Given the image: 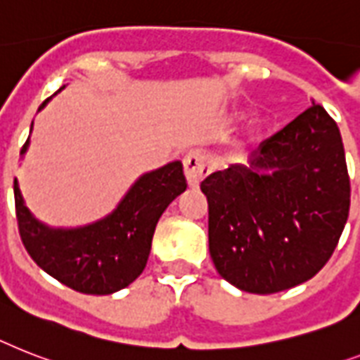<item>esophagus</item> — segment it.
I'll use <instances>...</instances> for the list:
<instances>
[{
  "label": "esophagus",
  "instance_id": "obj_1",
  "mask_svg": "<svg viewBox=\"0 0 360 360\" xmlns=\"http://www.w3.org/2000/svg\"><path fill=\"white\" fill-rule=\"evenodd\" d=\"M183 166H185V177L190 188H198L201 181L205 179V175L210 172L205 155L200 153V151L186 153L185 159H183Z\"/></svg>",
  "mask_w": 360,
  "mask_h": 360
}]
</instances>
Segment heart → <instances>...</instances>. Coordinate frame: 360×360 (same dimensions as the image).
I'll use <instances>...</instances> for the list:
<instances>
[{
	"mask_svg": "<svg viewBox=\"0 0 360 360\" xmlns=\"http://www.w3.org/2000/svg\"><path fill=\"white\" fill-rule=\"evenodd\" d=\"M259 139H261V127L259 125H251L246 133V144H253Z\"/></svg>",
	"mask_w": 360,
	"mask_h": 360,
	"instance_id": "1",
	"label": "heart"
}]
</instances>
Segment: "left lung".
Here are the masks:
<instances>
[{"label": "left lung", "instance_id": "obj_1", "mask_svg": "<svg viewBox=\"0 0 360 360\" xmlns=\"http://www.w3.org/2000/svg\"><path fill=\"white\" fill-rule=\"evenodd\" d=\"M209 251L226 281L251 294L302 285L322 270L347 221L349 177L342 136L322 105L201 181Z\"/></svg>", "mask_w": 360, "mask_h": 360}]
</instances>
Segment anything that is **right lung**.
Returning <instances> with one entry per match:
<instances>
[{
  "mask_svg": "<svg viewBox=\"0 0 360 360\" xmlns=\"http://www.w3.org/2000/svg\"><path fill=\"white\" fill-rule=\"evenodd\" d=\"M27 148L29 139L20 151L22 157ZM185 190L183 165L174 160L140 175L116 209L101 220L79 227H51L27 209L18 179H14L20 236L33 261L63 285L94 296L114 294L144 271L157 221Z\"/></svg>",
  "mask_w": 360,
  "mask_h": 360,
  "instance_id": "obj_1",
  "label": "right lung"
}]
</instances>
